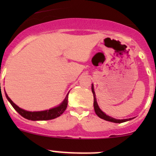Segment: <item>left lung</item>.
Masks as SVG:
<instances>
[{"label":"left lung","instance_id":"left-lung-1","mask_svg":"<svg viewBox=\"0 0 156 156\" xmlns=\"http://www.w3.org/2000/svg\"><path fill=\"white\" fill-rule=\"evenodd\" d=\"M91 89H92V92L93 94H94V111H95L96 114L97 115L98 117H100V119H104V120L108 121V122H114V123H122V122H127V121L131 120L132 119H114L112 117H110V116L107 115L106 113L103 112L101 109H100V107H99L98 104H97V99H96V94H95V91H94V84H92V87H91Z\"/></svg>","mask_w":156,"mask_h":156}]
</instances>
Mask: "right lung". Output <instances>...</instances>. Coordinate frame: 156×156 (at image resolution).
I'll list each match as a JSON object with an SVG mask.
<instances>
[{
  "label": "right lung",
  "instance_id": "obj_1",
  "mask_svg": "<svg viewBox=\"0 0 156 156\" xmlns=\"http://www.w3.org/2000/svg\"><path fill=\"white\" fill-rule=\"evenodd\" d=\"M69 93L67 94L66 97L64 99L63 101L59 105V106H56L54 108H50V109L44 110V111H38V112H29L27 110L23 109V108H20L18 106L15 104L12 100H10V97L5 93V95L8 101L10 102V104L12 106L15 108L16 111L21 115L23 118L29 120L31 121H46V120H50V119H56V118L60 116L62 113L65 112L66 109L67 105H68V95Z\"/></svg>",
  "mask_w": 156,
  "mask_h": 156
}]
</instances>
